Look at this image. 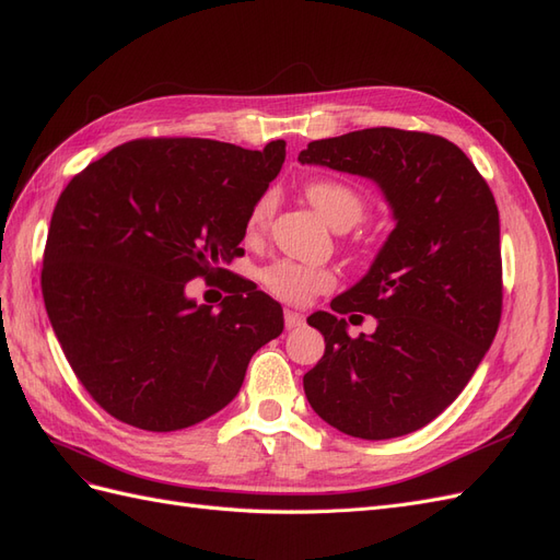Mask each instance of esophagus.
Masks as SVG:
<instances>
[{"label": "esophagus", "instance_id": "34e87169", "mask_svg": "<svg viewBox=\"0 0 560 560\" xmlns=\"http://www.w3.org/2000/svg\"><path fill=\"white\" fill-rule=\"evenodd\" d=\"M283 322H285V328H289V330L300 328L302 324H305V314L295 312V310H285L283 312Z\"/></svg>", "mask_w": 560, "mask_h": 560}]
</instances>
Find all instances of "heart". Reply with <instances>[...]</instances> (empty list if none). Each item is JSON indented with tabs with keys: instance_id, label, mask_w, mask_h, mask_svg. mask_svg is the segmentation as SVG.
<instances>
[{
	"instance_id": "b5f03b06",
	"label": "heart",
	"mask_w": 560,
	"mask_h": 560,
	"mask_svg": "<svg viewBox=\"0 0 560 560\" xmlns=\"http://www.w3.org/2000/svg\"><path fill=\"white\" fill-rule=\"evenodd\" d=\"M305 195L332 230L340 225H357L363 215L361 197L357 195V189H351L345 183L314 180L305 187ZM271 211H275V195L265 191V195L253 203V209L246 218V234L258 236L265 230ZM260 281L271 295L283 302H307L312 295L332 289L335 277L322 267L279 260L260 271Z\"/></svg>"
}]
</instances>
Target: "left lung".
I'll list each match as a JSON object with an SVG mask.
<instances>
[{
    "mask_svg": "<svg viewBox=\"0 0 560 560\" xmlns=\"http://www.w3.org/2000/svg\"><path fill=\"white\" fill-rule=\"evenodd\" d=\"M300 164L373 180L394 230L369 271L314 312L326 351L302 377L314 412L342 434L385 441L429 424L467 387L502 314L500 213L481 173L451 140L363 129L314 140ZM378 318L351 339L340 313Z\"/></svg>",
    "mask_w": 560,
    "mask_h": 560,
    "instance_id": "1",
    "label": "left lung"
}]
</instances>
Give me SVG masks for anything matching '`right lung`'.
I'll return each mask as SVG.
<instances>
[{
	"mask_svg": "<svg viewBox=\"0 0 560 560\" xmlns=\"http://www.w3.org/2000/svg\"><path fill=\"white\" fill-rule=\"evenodd\" d=\"M285 159L206 138L131 140L62 189L42 291L74 375L112 418L178 431L232 404L250 357L283 330L277 300L228 281L218 312L187 281L230 275L246 218Z\"/></svg>",
	"mask_w": 560,
	"mask_h": 560,
	"instance_id": "obj_1",
	"label": "right lung"
}]
</instances>
